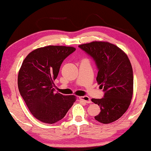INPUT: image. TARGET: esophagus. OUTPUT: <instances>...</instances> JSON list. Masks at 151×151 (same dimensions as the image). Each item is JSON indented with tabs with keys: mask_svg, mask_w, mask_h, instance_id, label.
<instances>
[{
	"mask_svg": "<svg viewBox=\"0 0 151 151\" xmlns=\"http://www.w3.org/2000/svg\"><path fill=\"white\" fill-rule=\"evenodd\" d=\"M79 99H80L81 101H82L84 102V103H91V99L89 98V97L87 96H79Z\"/></svg>",
	"mask_w": 151,
	"mask_h": 151,
	"instance_id": "34e87169",
	"label": "esophagus"
}]
</instances>
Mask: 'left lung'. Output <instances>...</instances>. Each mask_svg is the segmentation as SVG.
<instances>
[{
	"label": "left lung",
	"instance_id": "obj_1",
	"mask_svg": "<svg viewBox=\"0 0 151 151\" xmlns=\"http://www.w3.org/2000/svg\"><path fill=\"white\" fill-rule=\"evenodd\" d=\"M91 55L99 69L96 81L104 92L102 99H92L100 106L94 116L109 124L118 120L127 111L133 94V73L130 60L123 50L106 41H93L78 45Z\"/></svg>",
	"mask_w": 151,
	"mask_h": 151
}]
</instances>
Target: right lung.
I'll return each instance as SVG.
<instances>
[{
    "label": "right lung",
    "mask_w": 151,
    "mask_h": 151,
    "mask_svg": "<svg viewBox=\"0 0 151 151\" xmlns=\"http://www.w3.org/2000/svg\"><path fill=\"white\" fill-rule=\"evenodd\" d=\"M75 47L49 45L32 50L22 62L18 75V87L30 112L45 123L63 119L76 101V96L55 93L53 81L63 60Z\"/></svg>",
    "instance_id": "obj_1"
}]
</instances>
